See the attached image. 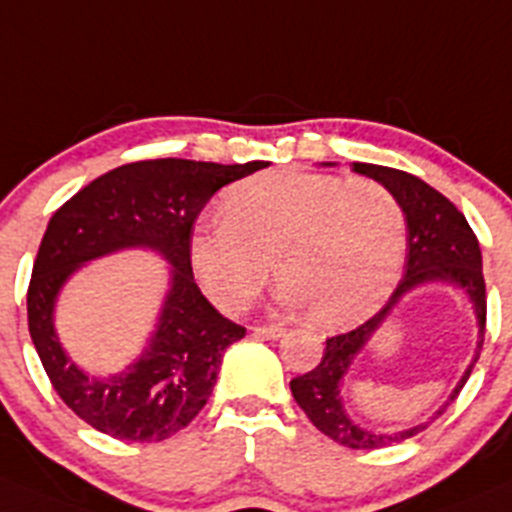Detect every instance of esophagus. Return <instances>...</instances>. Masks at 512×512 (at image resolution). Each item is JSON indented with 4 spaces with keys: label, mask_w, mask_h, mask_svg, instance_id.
Instances as JSON below:
<instances>
[{
    "label": "esophagus",
    "mask_w": 512,
    "mask_h": 512,
    "mask_svg": "<svg viewBox=\"0 0 512 512\" xmlns=\"http://www.w3.org/2000/svg\"><path fill=\"white\" fill-rule=\"evenodd\" d=\"M253 334L261 339H281L286 334L284 326H253Z\"/></svg>",
    "instance_id": "esophagus-1"
}]
</instances>
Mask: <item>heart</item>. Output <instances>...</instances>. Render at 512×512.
Instances as JSON below:
<instances>
[{"instance_id":"obj_1","label":"heart","mask_w":512,"mask_h":512,"mask_svg":"<svg viewBox=\"0 0 512 512\" xmlns=\"http://www.w3.org/2000/svg\"><path fill=\"white\" fill-rule=\"evenodd\" d=\"M221 211L193 228L188 256L223 311L256 299L274 261L286 306L344 329L382 306L405 256V211L377 180L271 170L236 183Z\"/></svg>"}]
</instances>
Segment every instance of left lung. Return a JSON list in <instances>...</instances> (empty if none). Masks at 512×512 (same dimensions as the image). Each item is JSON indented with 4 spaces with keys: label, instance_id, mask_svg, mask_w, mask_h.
Returning <instances> with one entry per match:
<instances>
[{
    "label": "left lung",
    "instance_id": "8db88e82",
    "mask_svg": "<svg viewBox=\"0 0 512 512\" xmlns=\"http://www.w3.org/2000/svg\"><path fill=\"white\" fill-rule=\"evenodd\" d=\"M329 165V163H326ZM354 173L367 175L377 180L399 201L405 211L407 223V256H405V276L389 296L384 309L374 314L372 319L364 321L362 326L347 334L326 339V349L321 362L311 372L291 379V394L296 405L306 412L311 425L326 437L344 447L354 450H377L392 442H402L407 437H415L417 432L425 430L430 422H435L442 412L455 402L460 389L465 387L472 367L478 362L480 349H483L485 337V279H483V253L480 243L472 233L470 223L465 221L460 211L447 201L442 193L427 186L425 180L417 175L405 173L397 168H384V165L372 163H354ZM425 283H445L462 290L471 299L476 318L479 319V347L473 355L471 364L463 373L461 382L451 393V397L441 406L440 411L430 421L421 423L407 431L377 433L371 428L359 426L343 407V379L348 369L366 348L371 337L391 315L398 301Z\"/></svg>",
    "mask_w": 512,
    "mask_h": 512
}]
</instances>
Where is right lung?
Instances as JSON below:
<instances>
[{
    "mask_svg": "<svg viewBox=\"0 0 512 512\" xmlns=\"http://www.w3.org/2000/svg\"><path fill=\"white\" fill-rule=\"evenodd\" d=\"M261 168L264 160H140L95 178L50 218L27 291L29 337L55 392L87 425L118 440L160 442L203 410L223 352L246 337V329L201 294L188 241L213 193ZM130 247L158 252L171 266L169 291L141 357L123 373L95 378L59 344L54 306L82 265Z\"/></svg>",
    "mask_w": 512,
    "mask_h": 512,
    "instance_id": "obj_1",
    "label": "right lung"
}]
</instances>
